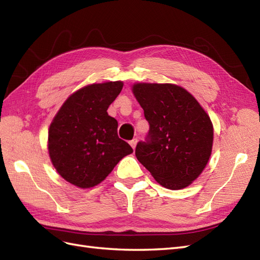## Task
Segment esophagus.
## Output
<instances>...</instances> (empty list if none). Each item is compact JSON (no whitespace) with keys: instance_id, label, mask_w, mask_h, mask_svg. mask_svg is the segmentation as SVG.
Listing matches in <instances>:
<instances>
[{"instance_id":"34e87169","label":"esophagus","mask_w":260,"mask_h":260,"mask_svg":"<svg viewBox=\"0 0 260 260\" xmlns=\"http://www.w3.org/2000/svg\"><path fill=\"white\" fill-rule=\"evenodd\" d=\"M137 138H134V139H132V141L129 142V145L132 146V148L133 149H135L136 148V145H137Z\"/></svg>"}]
</instances>
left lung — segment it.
Listing matches in <instances>:
<instances>
[{"label":"left lung","instance_id":"left-lung-1","mask_svg":"<svg viewBox=\"0 0 260 260\" xmlns=\"http://www.w3.org/2000/svg\"><path fill=\"white\" fill-rule=\"evenodd\" d=\"M133 93L149 123L135 155L162 187H188L211 157L213 124L196 98L171 83H135Z\"/></svg>","mask_w":260,"mask_h":260}]
</instances>
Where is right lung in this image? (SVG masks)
I'll list each match as a JSON object with an SVG mask.
<instances>
[{
	"instance_id": "1",
	"label": "right lung",
	"mask_w": 260,
	"mask_h": 260,
	"mask_svg": "<svg viewBox=\"0 0 260 260\" xmlns=\"http://www.w3.org/2000/svg\"><path fill=\"white\" fill-rule=\"evenodd\" d=\"M122 81L85 85L66 100L48 131V151L66 181L86 189L101 183L122 158L133 152L117 135V121L108 109Z\"/></svg>"
}]
</instances>
